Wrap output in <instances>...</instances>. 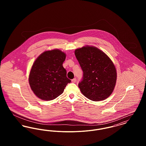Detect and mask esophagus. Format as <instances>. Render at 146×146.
I'll list each match as a JSON object with an SVG mask.
<instances>
[{
  "mask_svg": "<svg viewBox=\"0 0 146 146\" xmlns=\"http://www.w3.org/2000/svg\"><path fill=\"white\" fill-rule=\"evenodd\" d=\"M76 78H74V79H73L72 80V83H76Z\"/></svg>",
  "mask_w": 146,
  "mask_h": 146,
  "instance_id": "1",
  "label": "esophagus"
}]
</instances>
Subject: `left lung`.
Listing matches in <instances>:
<instances>
[{"label":"left lung","instance_id":"obj_1","mask_svg":"<svg viewBox=\"0 0 146 146\" xmlns=\"http://www.w3.org/2000/svg\"><path fill=\"white\" fill-rule=\"evenodd\" d=\"M75 55L83 71L78 84L82 93L94 101L109 97L117 80L116 69L110 57L97 48L89 46L76 49Z\"/></svg>","mask_w":146,"mask_h":146}]
</instances>
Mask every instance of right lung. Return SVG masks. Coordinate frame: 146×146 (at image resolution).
<instances>
[{"label":"right lung","mask_w":146,"mask_h":146,"mask_svg":"<svg viewBox=\"0 0 146 146\" xmlns=\"http://www.w3.org/2000/svg\"><path fill=\"white\" fill-rule=\"evenodd\" d=\"M66 54L58 49L46 51L35 61L29 76V83L35 95L50 101L61 95L71 80L63 67Z\"/></svg>","instance_id":"obj_1"}]
</instances>
